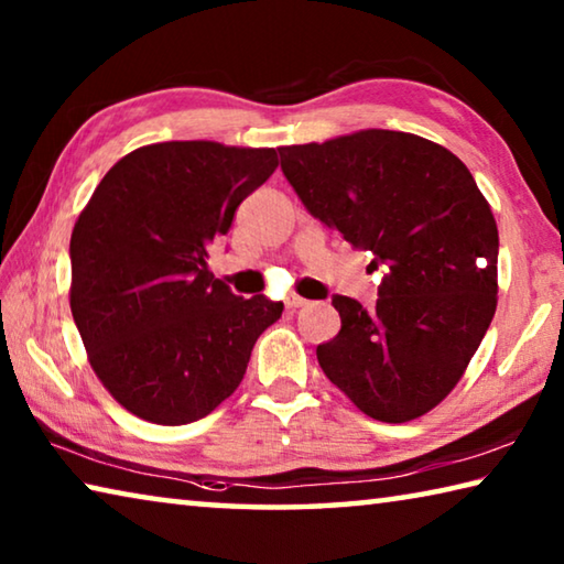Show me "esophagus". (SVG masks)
I'll return each mask as SVG.
<instances>
[{"label": "esophagus", "instance_id": "1", "mask_svg": "<svg viewBox=\"0 0 564 564\" xmlns=\"http://www.w3.org/2000/svg\"><path fill=\"white\" fill-rule=\"evenodd\" d=\"M303 305H308V301L301 299V295H289V299H285V308H291V311L303 308Z\"/></svg>", "mask_w": 564, "mask_h": 564}]
</instances>
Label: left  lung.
<instances>
[{
  "label": "left lung",
  "mask_w": 564,
  "mask_h": 564,
  "mask_svg": "<svg viewBox=\"0 0 564 564\" xmlns=\"http://www.w3.org/2000/svg\"><path fill=\"white\" fill-rule=\"evenodd\" d=\"M308 212L383 269L376 308L336 295L323 373L380 423H408L451 395L498 308V224L453 151L405 131L362 129L281 147Z\"/></svg>",
  "instance_id": "1"
}]
</instances>
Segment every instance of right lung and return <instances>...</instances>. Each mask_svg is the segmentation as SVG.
Returning a JSON list of instances; mask_svg holds the SVG:
<instances>
[{"mask_svg": "<svg viewBox=\"0 0 564 564\" xmlns=\"http://www.w3.org/2000/svg\"><path fill=\"white\" fill-rule=\"evenodd\" d=\"M275 166V149L164 141L94 188L72 231L69 305L94 373L129 413L186 425L241 386L283 303L234 295L206 259Z\"/></svg>", "mask_w": 564, "mask_h": 564, "instance_id": "obj_1", "label": "right lung"}]
</instances>
